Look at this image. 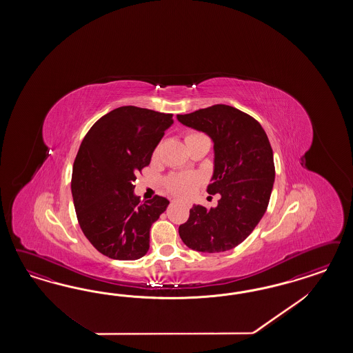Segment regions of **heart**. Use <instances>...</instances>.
Masks as SVG:
<instances>
[{
	"label": "heart",
	"instance_id": "1",
	"mask_svg": "<svg viewBox=\"0 0 353 353\" xmlns=\"http://www.w3.org/2000/svg\"><path fill=\"white\" fill-rule=\"evenodd\" d=\"M205 137L202 133L199 132H194L190 130L185 134V142L186 145L189 142H192L195 139H203ZM159 155V148H157L154 154H152V158H157ZM201 176L199 174H195V173H179V174H173L170 176L167 180H165V188L168 192L174 194V195H181V196H188L189 194H192V190L195 189V186L201 182Z\"/></svg>",
	"mask_w": 353,
	"mask_h": 353
}]
</instances>
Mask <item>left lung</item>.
Segmentation results:
<instances>
[{"label":"left lung","mask_w":353,"mask_h":353,"mask_svg":"<svg viewBox=\"0 0 353 353\" xmlns=\"http://www.w3.org/2000/svg\"><path fill=\"white\" fill-rule=\"evenodd\" d=\"M177 119L214 141V176L207 192L221 196L214 208L192 205L188 221L179 228L182 242L199 252L232 250L252 233L267 211L276 176L267 133L257 120L228 105Z\"/></svg>","instance_id":"8db88e82"}]
</instances>
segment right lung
Returning <instances> with one entry per match:
<instances>
[{
  "mask_svg": "<svg viewBox=\"0 0 353 353\" xmlns=\"http://www.w3.org/2000/svg\"><path fill=\"white\" fill-rule=\"evenodd\" d=\"M172 114L123 106L89 129L77 151L71 180L77 221L97 251L115 260H137L150 247V228L170 204L155 195L139 203L136 174L173 124Z\"/></svg>",
  "mask_w": 353,
  "mask_h": 353,
  "instance_id": "1",
  "label": "right lung"
}]
</instances>
